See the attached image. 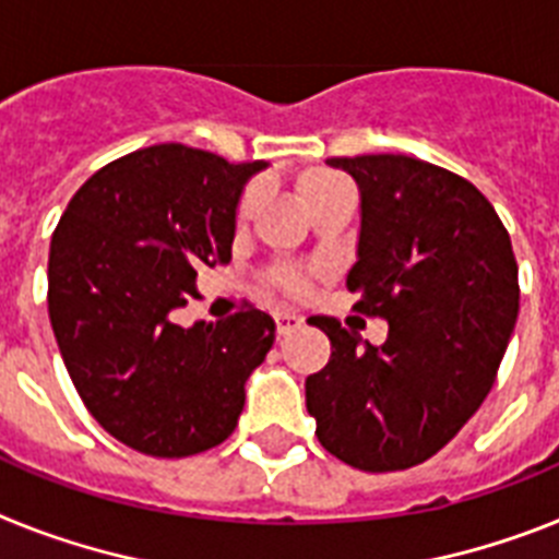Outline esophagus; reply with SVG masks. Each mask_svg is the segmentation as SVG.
I'll return each mask as SVG.
<instances>
[{
	"mask_svg": "<svg viewBox=\"0 0 559 559\" xmlns=\"http://www.w3.org/2000/svg\"><path fill=\"white\" fill-rule=\"evenodd\" d=\"M275 326H278V335L284 337V335H289V332L301 330L304 318L295 316V312H278V316H275Z\"/></svg>",
	"mask_w": 559,
	"mask_h": 559,
	"instance_id": "esophagus-1",
	"label": "esophagus"
}]
</instances>
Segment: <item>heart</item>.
Masks as SVG:
<instances>
[{
    "label": "heart",
    "mask_w": 559,
    "mask_h": 559,
    "mask_svg": "<svg viewBox=\"0 0 559 559\" xmlns=\"http://www.w3.org/2000/svg\"><path fill=\"white\" fill-rule=\"evenodd\" d=\"M295 192H298V201H301L304 207L316 210L318 204H323V201L332 199V195H341V192H352V190L344 178L337 176V173L304 170L301 176L295 178ZM255 207H258V190L252 187V190L243 192L241 204H238V222H250ZM278 284L287 289V293H301L304 289V281L289 270L278 272Z\"/></svg>",
    "instance_id": "obj_1"
}]
</instances>
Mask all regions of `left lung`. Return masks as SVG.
Here are the masks:
<instances>
[{"label":"left lung","mask_w":559,"mask_h":559,"mask_svg":"<svg viewBox=\"0 0 559 559\" xmlns=\"http://www.w3.org/2000/svg\"><path fill=\"white\" fill-rule=\"evenodd\" d=\"M360 192L358 261L346 275L383 346L335 318L332 358L307 378L321 447L364 472L429 461L480 409L520 307L518 261L489 199L466 178L412 156L330 158Z\"/></svg>","instance_id":"left-lung-1"}]
</instances>
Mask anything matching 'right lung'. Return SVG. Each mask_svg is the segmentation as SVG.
Masks as SVG:
<instances>
[{
    "label": "right lung",
    "instance_id": "obj_1",
    "mask_svg": "<svg viewBox=\"0 0 559 559\" xmlns=\"http://www.w3.org/2000/svg\"><path fill=\"white\" fill-rule=\"evenodd\" d=\"M266 162L156 144L93 173L50 241L48 312L84 406L153 457L207 452L233 435L243 383L275 341L255 307L181 326L204 266L227 264L243 185Z\"/></svg>",
    "mask_w": 559,
    "mask_h": 559
}]
</instances>
